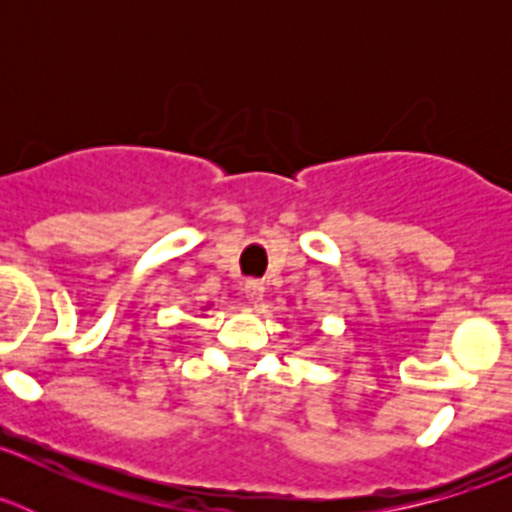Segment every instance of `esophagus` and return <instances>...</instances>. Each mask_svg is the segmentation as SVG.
<instances>
[{
  "instance_id": "obj_1",
  "label": "esophagus",
  "mask_w": 512,
  "mask_h": 512,
  "mask_svg": "<svg viewBox=\"0 0 512 512\" xmlns=\"http://www.w3.org/2000/svg\"><path fill=\"white\" fill-rule=\"evenodd\" d=\"M243 292H246V297L251 305H259V302L264 300L266 287H264V282H259V279H248V282L243 284Z\"/></svg>"
}]
</instances>
